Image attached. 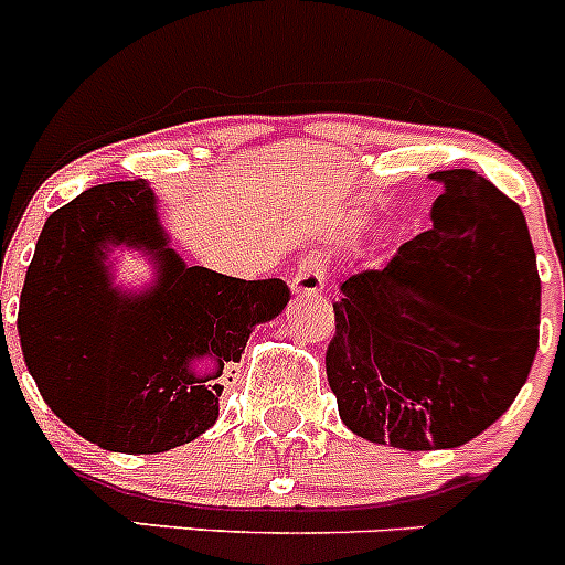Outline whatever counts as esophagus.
Masks as SVG:
<instances>
[{
	"label": "esophagus",
	"mask_w": 565,
	"mask_h": 565,
	"mask_svg": "<svg viewBox=\"0 0 565 565\" xmlns=\"http://www.w3.org/2000/svg\"><path fill=\"white\" fill-rule=\"evenodd\" d=\"M291 291L297 297H317V294L326 291V268H322V259L306 257L297 266V274L291 279Z\"/></svg>",
	"instance_id": "obj_1"
}]
</instances>
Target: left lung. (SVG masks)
<instances>
[{
  "label": "left lung",
  "instance_id": "left-lung-1",
  "mask_svg": "<svg viewBox=\"0 0 565 565\" xmlns=\"http://www.w3.org/2000/svg\"><path fill=\"white\" fill-rule=\"evenodd\" d=\"M444 186L427 232L339 286L328 384L344 427L398 450H452L495 424L537 353L541 277L526 217L472 169Z\"/></svg>",
  "mask_w": 565,
  "mask_h": 565
}]
</instances>
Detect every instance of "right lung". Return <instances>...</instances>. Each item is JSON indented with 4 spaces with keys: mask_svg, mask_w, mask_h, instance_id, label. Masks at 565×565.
<instances>
[{
    "mask_svg": "<svg viewBox=\"0 0 565 565\" xmlns=\"http://www.w3.org/2000/svg\"><path fill=\"white\" fill-rule=\"evenodd\" d=\"M109 245L147 250L153 286L138 295L113 287ZM288 297L282 279L186 266L149 183L115 181L47 217L24 277L19 339L39 393L70 430L102 450L149 456L217 422L232 364Z\"/></svg>",
    "mask_w": 565,
    "mask_h": 565,
    "instance_id": "1",
    "label": "right lung"
}]
</instances>
